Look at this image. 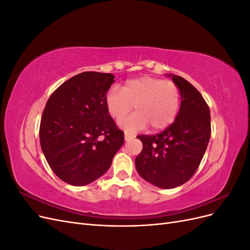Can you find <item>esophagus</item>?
Segmentation results:
<instances>
[{
	"label": "esophagus",
	"instance_id": "esophagus-1",
	"mask_svg": "<svg viewBox=\"0 0 250 250\" xmlns=\"http://www.w3.org/2000/svg\"><path fill=\"white\" fill-rule=\"evenodd\" d=\"M124 138H125V140H126V141H128V140H130V139H133V138H134V135H133V134H130V133H127V132H125V134H124Z\"/></svg>",
	"mask_w": 250,
	"mask_h": 250
}]
</instances>
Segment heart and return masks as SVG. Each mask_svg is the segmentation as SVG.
<instances>
[{"instance_id":"1","label":"heart","mask_w":250,"mask_h":250,"mask_svg":"<svg viewBox=\"0 0 250 250\" xmlns=\"http://www.w3.org/2000/svg\"><path fill=\"white\" fill-rule=\"evenodd\" d=\"M181 95L179 87L170 80L141 77L128 80L122 87H110L105 95L109 116L119 121L134 106L137 112L120 121L119 125L129 132L144 129L148 124L154 130L167 128L175 120Z\"/></svg>"}]
</instances>
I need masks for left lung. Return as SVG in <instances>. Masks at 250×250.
<instances>
[{"label": "left lung", "instance_id": "1", "mask_svg": "<svg viewBox=\"0 0 250 250\" xmlns=\"http://www.w3.org/2000/svg\"><path fill=\"white\" fill-rule=\"evenodd\" d=\"M179 87L181 104L174 122L160 133L138 135L142 152L135 157L138 173L161 188L184 185L197 171L210 138L209 107L185 78L171 75Z\"/></svg>", "mask_w": 250, "mask_h": 250}]
</instances>
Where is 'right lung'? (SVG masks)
<instances>
[{
  "mask_svg": "<svg viewBox=\"0 0 250 250\" xmlns=\"http://www.w3.org/2000/svg\"><path fill=\"white\" fill-rule=\"evenodd\" d=\"M115 76L83 72L52 93L42 111L40 141L52 171L64 183L85 186L102 176L122 147L124 132L105 106Z\"/></svg>",
  "mask_w": 250,
  "mask_h": 250,
  "instance_id": "obj_1",
  "label": "right lung"
}]
</instances>
